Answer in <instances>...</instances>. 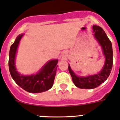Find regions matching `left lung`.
Wrapping results in <instances>:
<instances>
[{
  "label": "left lung",
  "instance_id": "8db88e82",
  "mask_svg": "<svg viewBox=\"0 0 120 120\" xmlns=\"http://www.w3.org/2000/svg\"><path fill=\"white\" fill-rule=\"evenodd\" d=\"M93 29V32H94V37L101 46L104 55L105 56V64L98 74L86 77H79L75 75L69 65L68 70L73 83L77 87L80 88L93 89L98 87L108 78L113 65V51L111 41L101 27L94 25Z\"/></svg>",
  "mask_w": 120,
  "mask_h": 120
}]
</instances>
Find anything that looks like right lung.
<instances>
[{
	"mask_svg": "<svg viewBox=\"0 0 120 120\" xmlns=\"http://www.w3.org/2000/svg\"><path fill=\"white\" fill-rule=\"evenodd\" d=\"M23 35H19L11 46L9 53V70L15 82L24 90L30 93H41L52 88L57 68L58 60L48 62L36 74L23 75L16 71L15 67V57L18 46Z\"/></svg>",
	"mask_w": 120,
	"mask_h": 120,
	"instance_id": "right-lung-1",
	"label": "right lung"
}]
</instances>
